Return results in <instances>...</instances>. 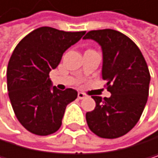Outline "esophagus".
Listing matches in <instances>:
<instances>
[{"instance_id":"1","label":"esophagus","mask_w":158,"mask_h":158,"mask_svg":"<svg viewBox=\"0 0 158 158\" xmlns=\"http://www.w3.org/2000/svg\"><path fill=\"white\" fill-rule=\"evenodd\" d=\"M86 97H87V96H86L84 93H82V92H80V93L77 94V98H80V99H83V98H85Z\"/></svg>"}]
</instances>
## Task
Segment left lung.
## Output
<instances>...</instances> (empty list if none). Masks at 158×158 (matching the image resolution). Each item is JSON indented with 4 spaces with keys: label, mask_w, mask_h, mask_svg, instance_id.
<instances>
[{
    "label": "left lung",
    "mask_w": 158,
    "mask_h": 158,
    "mask_svg": "<svg viewBox=\"0 0 158 158\" xmlns=\"http://www.w3.org/2000/svg\"><path fill=\"white\" fill-rule=\"evenodd\" d=\"M102 48V78L110 98H92L93 111L86 113L89 129L102 138H117L131 131L140 118L149 96L148 65L135 42L113 29L92 30L83 38Z\"/></svg>",
    "instance_id": "left-lung-1"
}]
</instances>
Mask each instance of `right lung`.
<instances>
[{
    "label": "right lung",
    "instance_id": "obj_1",
    "mask_svg": "<svg viewBox=\"0 0 158 158\" xmlns=\"http://www.w3.org/2000/svg\"><path fill=\"white\" fill-rule=\"evenodd\" d=\"M85 31L65 32L42 26L26 35L14 49L7 66V90L13 111L24 128L37 135L57 132L67 104L77 92L52 86L49 72Z\"/></svg>",
    "mask_w": 158,
    "mask_h": 158
}]
</instances>
